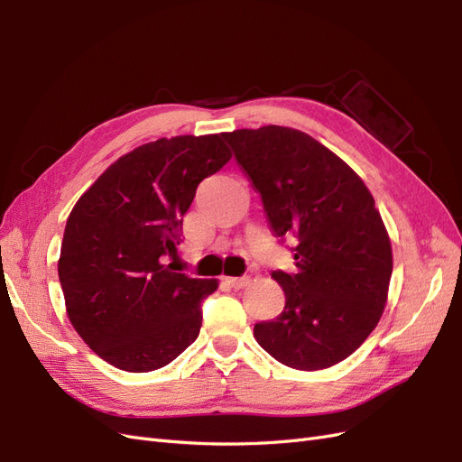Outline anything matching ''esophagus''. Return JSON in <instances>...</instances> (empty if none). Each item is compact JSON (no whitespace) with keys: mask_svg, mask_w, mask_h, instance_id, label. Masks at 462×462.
<instances>
[{"mask_svg":"<svg viewBox=\"0 0 462 462\" xmlns=\"http://www.w3.org/2000/svg\"><path fill=\"white\" fill-rule=\"evenodd\" d=\"M227 283L233 287V289H243L250 283V277L248 275H243V277H227Z\"/></svg>","mask_w":462,"mask_h":462,"instance_id":"esophagus-1","label":"esophagus"}]
</instances>
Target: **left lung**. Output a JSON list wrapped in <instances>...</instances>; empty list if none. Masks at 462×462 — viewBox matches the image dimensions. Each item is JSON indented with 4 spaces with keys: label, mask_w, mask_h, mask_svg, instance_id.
<instances>
[{
    "label": "left lung",
    "mask_w": 462,
    "mask_h": 462,
    "mask_svg": "<svg viewBox=\"0 0 462 462\" xmlns=\"http://www.w3.org/2000/svg\"><path fill=\"white\" fill-rule=\"evenodd\" d=\"M235 160L260 192L275 236H295V273H272L285 309L254 326L265 353L297 370L353 355L382 318L393 258L362 179L297 129L268 125L226 133Z\"/></svg>",
    "instance_id": "8db88e82"
}]
</instances>
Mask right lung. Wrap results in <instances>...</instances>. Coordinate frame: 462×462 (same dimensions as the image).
Instances as JSON below:
<instances>
[{
	"instance_id": "obj_1",
	"label": "right lung",
	"mask_w": 462,
	"mask_h": 462,
	"mask_svg": "<svg viewBox=\"0 0 462 462\" xmlns=\"http://www.w3.org/2000/svg\"><path fill=\"white\" fill-rule=\"evenodd\" d=\"M223 134L160 138L111 163L67 219L58 273L73 328L125 372L170 365L199 337L216 279L173 272L197 187L231 160Z\"/></svg>"
}]
</instances>
